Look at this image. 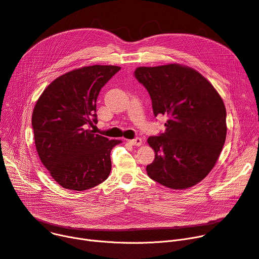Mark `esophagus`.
<instances>
[{"label":"esophagus","instance_id":"34e87169","mask_svg":"<svg viewBox=\"0 0 259 259\" xmlns=\"http://www.w3.org/2000/svg\"><path fill=\"white\" fill-rule=\"evenodd\" d=\"M129 144L132 145V146L140 147V146L143 144V142H142V139L137 138V139H134V140H130V141H129Z\"/></svg>","mask_w":259,"mask_h":259}]
</instances>
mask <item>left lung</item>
I'll return each mask as SVG.
<instances>
[{"instance_id":"obj_1","label":"left lung","mask_w":259,"mask_h":259,"mask_svg":"<svg viewBox=\"0 0 259 259\" xmlns=\"http://www.w3.org/2000/svg\"><path fill=\"white\" fill-rule=\"evenodd\" d=\"M154 115H167L166 130L147 140L155 153L147 174L173 190L193 187L214 168L227 137L226 107L210 81L178 63L138 67Z\"/></svg>"}]
</instances>
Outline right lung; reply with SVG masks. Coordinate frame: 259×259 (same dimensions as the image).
<instances>
[{
  "mask_svg": "<svg viewBox=\"0 0 259 259\" xmlns=\"http://www.w3.org/2000/svg\"><path fill=\"white\" fill-rule=\"evenodd\" d=\"M120 67L92 65L67 72L45 88L32 112L36 152L51 178L72 191L105 182L110 153L119 140L94 134L97 100L102 87Z\"/></svg>",
  "mask_w": 259,
  "mask_h": 259,
  "instance_id": "1",
  "label": "right lung"
}]
</instances>
